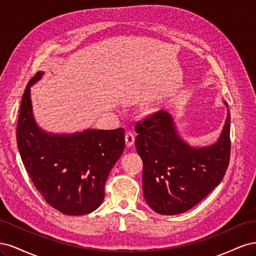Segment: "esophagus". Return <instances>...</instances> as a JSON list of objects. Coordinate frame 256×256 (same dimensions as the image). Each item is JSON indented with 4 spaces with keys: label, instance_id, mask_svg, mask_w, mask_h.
I'll use <instances>...</instances> for the list:
<instances>
[{
    "label": "esophagus",
    "instance_id": "34e87169",
    "mask_svg": "<svg viewBox=\"0 0 256 256\" xmlns=\"http://www.w3.org/2000/svg\"><path fill=\"white\" fill-rule=\"evenodd\" d=\"M125 138H126V145H127V147H130V146L134 145L136 136H134V134L132 132H131V131H128V132L125 136Z\"/></svg>",
    "mask_w": 256,
    "mask_h": 256
}]
</instances>
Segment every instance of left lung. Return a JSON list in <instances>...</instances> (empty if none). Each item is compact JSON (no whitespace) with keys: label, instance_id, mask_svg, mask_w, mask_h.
<instances>
[{"label":"left lung","instance_id":"obj_1","mask_svg":"<svg viewBox=\"0 0 256 256\" xmlns=\"http://www.w3.org/2000/svg\"><path fill=\"white\" fill-rule=\"evenodd\" d=\"M228 106V104L224 102ZM228 118L214 144L191 147L178 136L172 116L158 111L136 125V148L143 161L146 203L161 214L189 210L223 180L230 156Z\"/></svg>","mask_w":256,"mask_h":256}]
</instances>
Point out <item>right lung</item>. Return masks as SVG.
<instances>
[{"instance_id": "right-lung-1", "label": "right lung", "mask_w": 256, "mask_h": 256, "mask_svg": "<svg viewBox=\"0 0 256 256\" xmlns=\"http://www.w3.org/2000/svg\"><path fill=\"white\" fill-rule=\"evenodd\" d=\"M26 85L17 124V144L23 164L46 202L69 216L94 212L104 198L112 168L125 150V130L88 129L74 134L42 131L34 120Z\"/></svg>"}]
</instances>
